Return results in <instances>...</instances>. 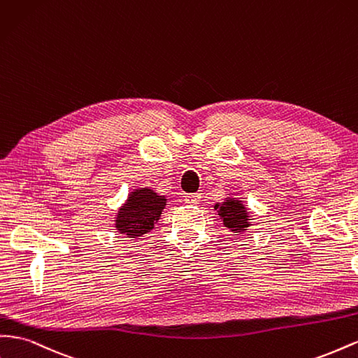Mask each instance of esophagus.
I'll list each match as a JSON object with an SVG mask.
<instances>
[{"mask_svg":"<svg viewBox=\"0 0 358 358\" xmlns=\"http://www.w3.org/2000/svg\"><path fill=\"white\" fill-rule=\"evenodd\" d=\"M200 200H201L200 192H192V194L185 196V201L188 203V205H197Z\"/></svg>","mask_w":358,"mask_h":358,"instance_id":"34e87169","label":"esophagus"}]
</instances>
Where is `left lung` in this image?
<instances>
[{
	"label": "left lung",
	"mask_w": 358,
	"mask_h": 358,
	"mask_svg": "<svg viewBox=\"0 0 358 358\" xmlns=\"http://www.w3.org/2000/svg\"><path fill=\"white\" fill-rule=\"evenodd\" d=\"M218 205H215V209ZM220 217H223V223L226 227H229L235 234L245 230L248 226V215L247 210L243 206V203L236 201L234 199H229L224 206H220Z\"/></svg>",
	"instance_id": "left-lung-1"
}]
</instances>
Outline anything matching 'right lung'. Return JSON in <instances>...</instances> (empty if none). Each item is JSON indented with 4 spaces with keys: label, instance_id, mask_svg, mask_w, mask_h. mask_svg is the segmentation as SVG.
I'll return each instance as SVG.
<instances>
[{
    "label": "right lung",
    "instance_id": "add662e5",
    "mask_svg": "<svg viewBox=\"0 0 358 358\" xmlns=\"http://www.w3.org/2000/svg\"><path fill=\"white\" fill-rule=\"evenodd\" d=\"M164 206L166 197L158 196L152 189L134 191L127 205L120 208L115 227L128 238H138L153 229V223L158 221Z\"/></svg>",
    "mask_w": 358,
    "mask_h": 358
}]
</instances>
